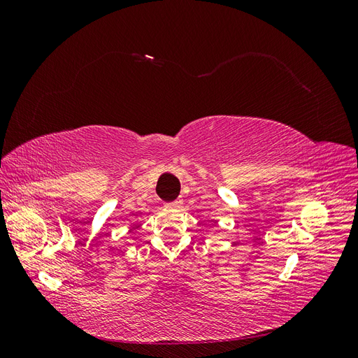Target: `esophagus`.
Returning a JSON list of instances; mask_svg holds the SVG:
<instances>
[{"instance_id":"obj_1","label":"esophagus","mask_w":358,"mask_h":358,"mask_svg":"<svg viewBox=\"0 0 358 358\" xmlns=\"http://www.w3.org/2000/svg\"><path fill=\"white\" fill-rule=\"evenodd\" d=\"M170 206H171V208H180V206H182V200L179 199V200H176V201H173V203H170Z\"/></svg>"}]
</instances>
